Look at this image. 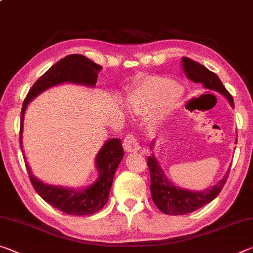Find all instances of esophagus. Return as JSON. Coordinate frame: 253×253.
Listing matches in <instances>:
<instances>
[{
	"mask_svg": "<svg viewBox=\"0 0 253 253\" xmlns=\"http://www.w3.org/2000/svg\"><path fill=\"white\" fill-rule=\"evenodd\" d=\"M124 149L128 153H136L137 151H139V144L137 142V139L135 138L132 135H128L125 140H124Z\"/></svg>",
	"mask_w": 253,
	"mask_h": 253,
	"instance_id": "obj_1",
	"label": "esophagus"
}]
</instances>
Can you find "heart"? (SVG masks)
<instances>
[{
    "label": "heart",
    "instance_id": "b5f03b06",
    "mask_svg": "<svg viewBox=\"0 0 253 253\" xmlns=\"http://www.w3.org/2000/svg\"><path fill=\"white\" fill-rule=\"evenodd\" d=\"M182 93L181 84L166 77H148L127 96V107L136 116L155 113L154 123L168 116L176 108Z\"/></svg>",
    "mask_w": 253,
    "mask_h": 253
}]
</instances>
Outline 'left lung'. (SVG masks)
<instances>
[{"instance_id": "1", "label": "left lung", "mask_w": 253, "mask_h": 253, "mask_svg": "<svg viewBox=\"0 0 253 253\" xmlns=\"http://www.w3.org/2000/svg\"><path fill=\"white\" fill-rule=\"evenodd\" d=\"M182 68L188 79L195 84H202L208 90L221 93L228 99L231 107L234 108L232 96L226 90L219 77L214 72L210 71L201 63L186 57L182 58ZM153 147L154 142H152L149 148L153 149ZM147 165L149 174H151L152 199L156 207L163 213L169 214V215H182V214L191 213L211 202L223 188L230 172L229 169L224 176L211 188H207L203 191H190L186 188L175 186L169 181L154 154L152 156H148Z\"/></svg>"}]
</instances>
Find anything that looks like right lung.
I'll list each match as a JSON object with an SVG mask.
<instances>
[{"label": "right lung", "mask_w": 253, "mask_h": 253, "mask_svg": "<svg viewBox=\"0 0 253 253\" xmlns=\"http://www.w3.org/2000/svg\"><path fill=\"white\" fill-rule=\"evenodd\" d=\"M101 69V66L92 62L90 59L85 58L83 54H70L60 60L43 76H41L30 89L22 106L20 129L21 148L23 146L22 134L25 110L34 98L48 90L49 88L68 83L93 88L97 84L98 72ZM123 157L124 151L122 140L119 138L106 140L95 160L98 178L90 185L81 188L51 185V184L43 183L34 176L27 162H25V166H27L30 181L34 190L46 203L69 215H88V214L98 212L105 207L108 201L114 175Z\"/></svg>", "instance_id": "obj_1"}]
</instances>
